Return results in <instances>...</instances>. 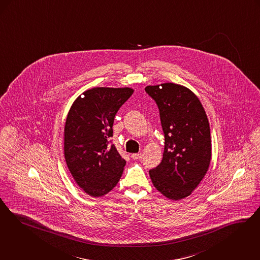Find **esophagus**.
I'll use <instances>...</instances> for the list:
<instances>
[{
  "mask_svg": "<svg viewBox=\"0 0 260 260\" xmlns=\"http://www.w3.org/2000/svg\"><path fill=\"white\" fill-rule=\"evenodd\" d=\"M142 156H143V155H142L141 153H138V154H133V155H132V157H133L134 159H139V158H142Z\"/></svg>",
  "mask_w": 260,
  "mask_h": 260,
  "instance_id": "1",
  "label": "esophagus"
}]
</instances>
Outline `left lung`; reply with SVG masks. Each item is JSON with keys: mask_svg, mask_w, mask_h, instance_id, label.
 Returning a JSON list of instances; mask_svg holds the SVG:
<instances>
[{"mask_svg": "<svg viewBox=\"0 0 260 260\" xmlns=\"http://www.w3.org/2000/svg\"><path fill=\"white\" fill-rule=\"evenodd\" d=\"M145 91L158 107L165 134L162 160L149 174L160 193L180 200L196 189L210 166L207 115L198 96L185 86L164 83L147 86Z\"/></svg>", "mask_w": 260, "mask_h": 260, "instance_id": "left-lung-1", "label": "left lung"}]
</instances>
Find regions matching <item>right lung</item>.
I'll list each match as a JSON object with an SVG mask.
<instances>
[{
	"label": "right lung",
	"instance_id": "1",
	"mask_svg": "<svg viewBox=\"0 0 260 260\" xmlns=\"http://www.w3.org/2000/svg\"><path fill=\"white\" fill-rule=\"evenodd\" d=\"M133 93L131 88L96 87L79 95L69 111L66 162L76 184L93 198L108 193L123 174L125 160L108 144L115 115Z\"/></svg>",
	"mask_w": 260,
	"mask_h": 260
}]
</instances>
